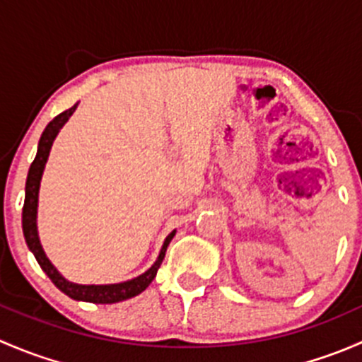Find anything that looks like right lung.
I'll list each match as a JSON object with an SVG mask.
<instances>
[{
    "label": "right lung",
    "mask_w": 362,
    "mask_h": 362,
    "mask_svg": "<svg viewBox=\"0 0 362 362\" xmlns=\"http://www.w3.org/2000/svg\"><path fill=\"white\" fill-rule=\"evenodd\" d=\"M76 105H73L71 108L59 113L57 117H54L49 124H47L45 131L42 133L38 144V152H36V158L31 163L29 168L28 180H25V198H24V206H23V231L25 243H28L29 250L35 254L36 261L42 266L43 272L47 273L50 280L54 282V286L59 291H63L64 294L69 298L76 299V301H87V303H96V305H112V303L124 301V299H129L144 293L148 286H151L152 280L158 275V269L163 262L164 254H166L168 245L173 240L175 231L168 235V238L164 240V245L160 249V254L158 261L152 264L151 269L144 273V275L136 276L133 280H127L122 284H112V286H78V284L68 282L66 279L59 275L56 268L52 266V262L47 259L45 252L42 249V243H40L38 231H36V208H38V189H40V180H42L43 168H45L47 158H49L50 147H52L54 138L57 136L61 127L64 126V122L69 119L73 112H75Z\"/></svg>",
    "instance_id": "add662e5"
}]
</instances>
